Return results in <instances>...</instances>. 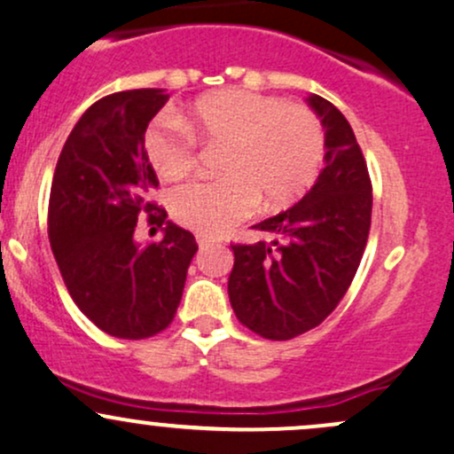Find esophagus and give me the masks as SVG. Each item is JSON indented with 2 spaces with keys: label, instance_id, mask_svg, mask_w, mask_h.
<instances>
[{
  "label": "esophagus",
  "instance_id": "obj_1",
  "mask_svg": "<svg viewBox=\"0 0 454 454\" xmlns=\"http://www.w3.org/2000/svg\"><path fill=\"white\" fill-rule=\"evenodd\" d=\"M196 241H198V247H200V250H204V247L211 246V239H208V237L198 235V237H196Z\"/></svg>",
  "mask_w": 454,
  "mask_h": 454
}]
</instances>
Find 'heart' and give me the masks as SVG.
Masks as SVG:
<instances>
[{"label": "heart", "instance_id": "heart-1", "mask_svg": "<svg viewBox=\"0 0 454 454\" xmlns=\"http://www.w3.org/2000/svg\"><path fill=\"white\" fill-rule=\"evenodd\" d=\"M176 121L161 118L144 136V151L163 181H178L196 161V143L226 146L222 181L174 189L172 215L198 235H223L250 217L286 207L315 183L325 133L310 109L250 90H219L198 98Z\"/></svg>", "mask_w": 454, "mask_h": 454}]
</instances>
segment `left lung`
<instances>
[{"label": "left lung", "instance_id": "left-lung-1", "mask_svg": "<svg viewBox=\"0 0 454 454\" xmlns=\"http://www.w3.org/2000/svg\"><path fill=\"white\" fill-rule=\"evenodd\" d=\"M306 101L325 129V168L300 202L252 226L273 235L271 243L232 246V310L271 340L300 336L330 315L360 267L371 231V178L351 124L318 94Z\"/></svg>", "mask_w": 454, "mask_h": 454}]
</instances>
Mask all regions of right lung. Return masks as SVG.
Listing matches in <instances>:
<instances>
[{"mask_svg": "<svg viewBox=\"0 0 454 454\" xmlns=\"http://www.w3.org/2000/svg\"><path fill=\"white\" fill-rule=\"evenodd\" d=\"M166 90L109 94L79 118L59 153L49 198V241L73 301L98 330L139 340L166 330L198 252L185 228L166 222L159 243L136 239L139 211L159 185L144 133Z\"/></svg>", "mask_w": 454, "mask_h": 454, "instance_id": "right-lung-1", "label": "right lung"}]
</instances>
